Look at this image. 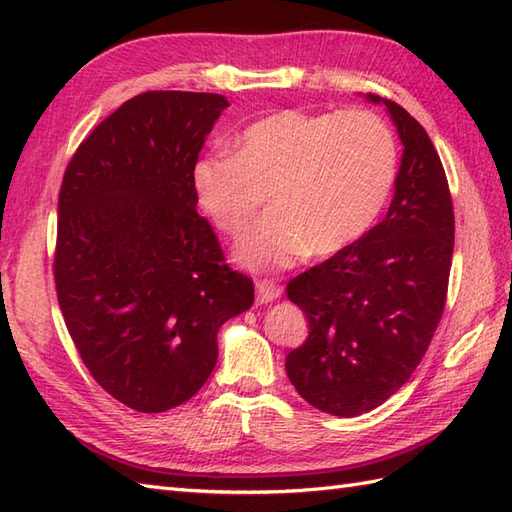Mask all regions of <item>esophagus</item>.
Instances as JSON below:
<instances>
[{"label":"esophagus","mask_w":512,"mask_h":512,"mask_svg":"<svg viewBox=\"0 0 512 512\" xmlns=\"http://www.w3.org/2000/svg\"><path fill=\"white\" fill-rule=\"evenodd\" d=\"M255 290H257V301L259 303H270L281 295V290L275 286V281H268V279H257Z\"/></svg>","instance_id":"esophagus-1"}]
</instances>
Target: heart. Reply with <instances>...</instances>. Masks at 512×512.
I'll return each instance as SVG.
<instances>
[{
  "label": "heart",
  "instance_id": "obj_1",
  "mask_svg": "<svg viewBox=\"0 0 512 512\" xmlns=\"http://www.w3.org/2000/svg\"><path fill=\"white\" fill-rule=\"evenodd\" d=\"M396 169V136L378 114L281 110L248 125L235 154L202 156L191 182L202 213L231 237L246 233L268 193L273 209L235 257L248 268H279L310 250L336 255L365 237L385 209Z\"/></svg>",
  "mask_w": 512,
  "mask_h": 512
}]
</instances>
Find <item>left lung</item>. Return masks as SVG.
Returning a JSON list of instances; mask_svg holds the SVG:
<instances>
[{
    "label": "left lung",
    "instance_id": "left-lung-1",
    "mask_svg": "<svg viewBox=\"0 0 512 512\" xmlns=\"http://www.w3.org/2000/svg\"><path fill=\"white\" fill-rule=\"evenodd\" d=\"M385 105L402 143L385 220L288 284L308 339L286 356L290 383L312 407L361 416L394 396L422 361L447 301L453 202L442 162L405 107Z\"/></svg>",
    "mask_w": 512,
    "mask_h": 512
}]
</instances>
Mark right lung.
I'll return each instance as SVG.
<instances>
[{
    "label": "right lung",
    "mask_w": 512,
    "mask_h": 512,
    "mask_svg": "<svg viewBox=\"0 0 512 512\" xmlns=\"http://www.w3.org/2000/svg\"><path fill=\"white\" fill-rule=\"evenodd\" d=\"M226 107L222 94H138L83 140L63 176L59 308L96 383L143 413L198 394L217 332L255 301L195 209L193 165Z\"/></svg>",
    "instance_id": "obj_1"
}]
</instances>
